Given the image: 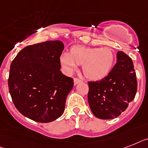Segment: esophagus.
<instances>
[{
  "label": "esophagus",
  "mask_w": 148,
  "mask_h": 148,
  "mask_svg": "<svg viewBox=\"0 0 148 148\" xmlns=\"http://www.w3.org/2000/svg\"><path fill=\"white\" fill-rule=\"evenodd\" d=\"M82 82V80L81 79H78V78H75L74 79V83H75V85H76V84H79V83Z\"/></svg>",
  "instance_id": "esophagus-1"
}]
</instances>
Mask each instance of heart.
Here are the masks:
<instances>
[{"instance_id":"heart-1","label":"heart","mask_w":148,"mask_h":148,"mask_svg":"<svg viewBox=\"0 0 148 148\" xmlns=\"http://www.w3.org/2000/svg\"><path fill=\"white\" fill-rule=\"evenodd\" d=\"M116 60L114 51L110 47H92L75 45L69 53L61 55L60 64L66 72L75 71L78 65H82L83 74L91 81H100L109 75Z\"/></svg>"}]
</instances>
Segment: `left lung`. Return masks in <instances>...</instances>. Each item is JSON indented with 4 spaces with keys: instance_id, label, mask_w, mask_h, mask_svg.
<instances>
[{
    "instance_id": "1",
    "label": "left lung",
    "mask_w": 148,
    "mask_h": 148,
    "mask_svg": "<svg viewBox=\"0 0 148 148\" xmlns=\"http://www.w3.org/2000/svg\"><path fill=\"white\" fill-rule=\"evenodd\" d=\"M116 57V63L106 78L88 82L89 106L99 119L119 116L136 95L138 83L132 60L123 51H118Z\"/></svg>"
}]
</instances>
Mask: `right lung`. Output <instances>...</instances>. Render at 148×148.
Here are the masks:
<instances>
[{"label": "right lung", "mask_w": 148, "mask_h": 148, "mask_svg": "<svg viewBox=\"0 0 148 148\" xmlns=\"http://www.w3.org/2000/svg\"><path fill=\"white\" fill-rule=\"evenodd\" d=\"M60 41L29 45L10 65L8 87L16 108L38 123H50L62 116L73 79L61 73Z\"/></svg>", "instance_id": "add662e5"}]
</instances>
